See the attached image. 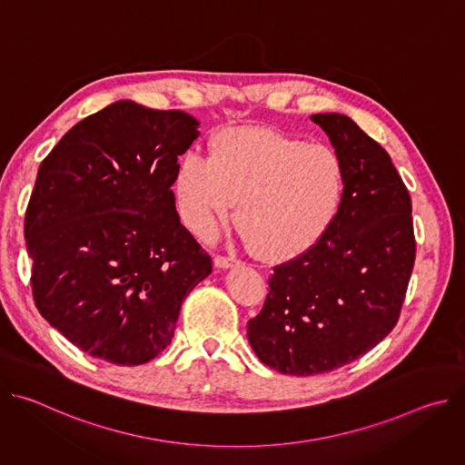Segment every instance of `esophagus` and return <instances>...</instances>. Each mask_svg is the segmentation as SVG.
<instances>
[{
	"label": "esophagus",
	"mask_w": 465,
	"mask_h": 465,
	"mask_svg": "<svg viewBox=\"0 0 465 465\" xmlns=\"http://www.w3.org/2000/svg\"><path fill=\"white\" fill-rule=\"evenodd\" d=\"M213 262H215V267L221 269V271L233 269V267H237V264H239L237 259H233V257H224V255H215Z\"/></svg>",
	"instance_id": "obj_1"
}]
</instances>
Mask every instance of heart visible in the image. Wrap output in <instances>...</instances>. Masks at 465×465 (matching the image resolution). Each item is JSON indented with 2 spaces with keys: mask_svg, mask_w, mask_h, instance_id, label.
<instances>
[{
  "mask_svg": "<svg viewBox=\"0 0 465 465\" xmlns=\"http://www.w3.org/2000/svg\"><path fill=\"white\" fill-rule=\"evenodd\" d=\"M173 193L183 224L208 235L228 217L253 253L287 261L311 250L337 221L346 196L341 154L285 132L257 126L221 128L210 156L185 153L174 169Z\"/></svg>",
  "mask_w": 465,
  "mask_h": 465,
  "instance_id": "1",
  "label": "heart"
}]
</instances>
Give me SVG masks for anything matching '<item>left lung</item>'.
I'll list each match as a JSON object with an SVG mask.
<instances>
[{"mask_svg":"<svg viewBox=\"0 0 465 465\" xmlns=\"http://www.w3.org/2000/svg\"><path fill=\"white\" fill-rule=\"evenodd\" d=\"M311 121L344 162V204L311 250L274 269L248 322L259 361L300 377L341 368L390 333L416 259L411 194L388 153L344 114Z\"/></svg>","mask_w":465,"mask_h":465,"instance_id":"8db88e82","label":"left lung"}]
</instances>
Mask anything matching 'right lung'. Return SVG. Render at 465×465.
<instances>
[{
	"mask_svg": "<svg viewBox=\"0 0 465 465\" xmlns=\"http://www.w3.org/2000/svg\"><path fill=\"white\" fill-rule=\"evenodd\" d=\"M180 110L115 101L40 163L25 212L40 314L95 359L138 366L163 351L212 257L182 226L171 189L198 138Z\"/></svg>",
	"mask_w": 465,
	"mask_h": 465,
	"instance_id": "add662e5",
	"label": "right lung"
}]
</instances>
